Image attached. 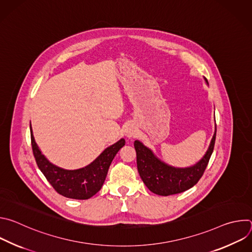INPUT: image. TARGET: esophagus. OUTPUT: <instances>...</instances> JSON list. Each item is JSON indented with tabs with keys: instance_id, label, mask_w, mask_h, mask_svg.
I'll return each mask as SVG.
<instances>
[{
	"instance_id": "34e87169",
	"label": "esophagus",
	"mask_w": 252,
	"mask_h": 252,
	"mask_svg": "<svg viewBox=\"0 0 252 252\" xmlns=\"http://www.w3.org/2000/svg\"><path fill=\"white\" fill-rule=\"evenodd\" d=\"M133 134H134V132H133L132 130H127V131H126V135H127L128 137H130V136H133Z\"/></svg>"
}]
</instances>
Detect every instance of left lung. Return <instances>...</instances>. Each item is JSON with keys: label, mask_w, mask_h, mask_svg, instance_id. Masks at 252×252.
Returning <instances> with one entry per match:
<instances>
[{"label": "left lung", "mask_w": 252, "mask_h": 252, "mask_svg": "<svg viewBox=\"0 0 252 252\" xmlns=\"http://www.w3.org/2000/svg\"><path fill=\"white\" fill-rule=\"evenodd\" d=\"M215 136L217 130L203 158L188 168H175L163 163L140 141L135 140L133 145L136 152L137 170L143 184L152 192L163 196L181 193L191 189L204 173L214 149Z\"/></svg>", "instance_id": "8db88e82"}]
</instances>
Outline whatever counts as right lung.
Listing matches in <instances>:
<instances>
[{
  "label": "right lung",
  "mask_w": 252,
  "mask_h": 252,
  "mask_svg": "<svg viewBox=\"0 0 252 252\" xmlns=\"http://www.w3.org/2000/svg\"><path fill=\"white\" fill-rule=\"evenodd\" d=\"M31 142L35 162L58 193L67 198L89 199L101 189L107 170L118 152L125 146L126 140L122 138L104 150L91 164L77 170H65L49 162L35 145L32 128Z\"/></svg>",
  "instance_id": "obj_1"
}]
</instances>
